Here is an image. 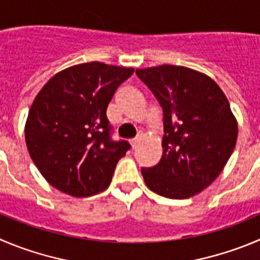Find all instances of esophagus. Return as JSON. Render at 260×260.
Here are the masks:
<instances>
[{"label":"esophagus","mask_w":260,"mask_h":260,"mask_svg":"<svg viewBox=\"0 0 260 260\" xmlns=\"http://www.w3.org/2000/svg\"><path fill=\"white\" fill-rule=\"evenodd\" d=\"M139 142H140L139 138H135V139H132V142H130V144H132L133 149H135V148H137V145L139 144Z\"/></svg>","instance_id":"1"}]
</instances>
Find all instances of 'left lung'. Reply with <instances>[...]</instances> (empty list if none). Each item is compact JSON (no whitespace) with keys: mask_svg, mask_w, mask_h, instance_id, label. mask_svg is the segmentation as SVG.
<instances>
[{"mask_svg":"<svg viewBox=\"0 0 260 260\" xmlns=\"http://www.w3.org/2000/svg\"><path fill=\"white\" fill-rule=\"evenodd\" d=\"M137 75L163 111L162 158L142 169L147 186L186 199L218 177L237 140V122L226 95L209 76L175 65L138 69Z\"/></svg>","mask_w":260,"mask_h":260,"instance_id":"8db88e82","label":"left lung"}]
</instances>
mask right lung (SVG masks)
<instances>
[{"instance_id":"obj_1","label":"right lung","mask_w":260,"mask_h":260,"mask_svg":"<svg viewBox=\"0 0 260 260\" xmlns=\"http://www.w3.org/2000/svg\"><path fill=\"white\" fill-rule=\"evenodd\" d=\"M133 73L103 62L80 63L56 74L41 89L29 111L25 142L52 186L78 198L107 189L130 144L112 140L106 111Z\"/></svg>"}]
</instances>
